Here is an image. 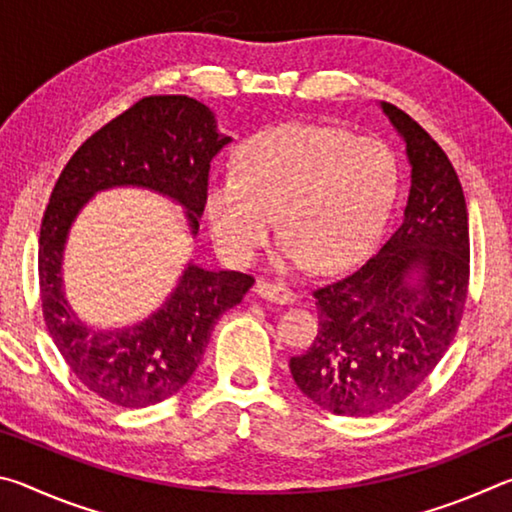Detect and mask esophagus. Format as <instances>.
I'll return each instance as SVG.
<instances>
[{"mask_svg":"<svg viewBox=\"0 0 512 512\" xmlns=\"http://www.w3.org/2000/svg\"><path fill=\"white\" fill-rule=\"evenodd\" d=\"M259 298L271 300L275 305H289L296 302V293L284 287V284H271V282H257L253 289Z\"/></svg>","mask_w":512,"mask_h":512,"instance_id":"34e87169","label":"esophagus"}]
</instances>
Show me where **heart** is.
<instances>
[{
	"mask_svg": "<svg viewBox=\"0 0 512 512\" xmlns=\"http://www.w3.org/2000/svg\"><path fill=\"white\" fill-rule=\"evenodd\" d=\"M397 189L393 155L375 140L314 124H280L241 146L237 171L214 173L205 214L219 253L246 266L284 237L275 271L348 266L379 235ZM278 221L275 222L274 219Z\"/></svg>",
	"mask_w": 512,
	"mask_h": 512,
	"instance_id": "1",
	"label": "heart"
}]
</instances>
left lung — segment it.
Returning a JSON list of instances; mask_svg holds the SVG:
<instances>
[{
	"label": "left lung",
	"mask_w": 512,
	"mask_h": 512,
	"mask_svg": "<svg viewBox=\"0 0 512 512\" xmlns=\"http://www.w3.org/2000/svg\"><path fill=\"white\" fill-rule=\"evenodd\" d=\"M379 106L411 164L404 219L366 264L314 291L318 334L289 361L311 402L352 418L391 409L429 377L454 341L470 280L467 205L452 162L404 110Z\"/></svg>",
	"instance_id": "obj_1"
}]
</instances>
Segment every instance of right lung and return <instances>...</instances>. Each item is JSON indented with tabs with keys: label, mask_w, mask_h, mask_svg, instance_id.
Returning a JSON list of instances; mask_svg holds the SVG:
<instances>
[{
	"label": "right lung",
	"mask_w": 512,
	"mask_h": 512,
	"mask_svg": "<svg viewBox=\"0 0 512 512\" xmlns=\"http://www.w3.org/2000/svg\"><path fill=\"white\" fill-rule=\"evenodd\" d=\"M230 142L205 103L183 94L146 97L88 137L60 173L40 225L42 316L67 366L103 400L144 409L178 393L201 363L216 320L244 300L253 277L189 262L149 318L97 329L76 316L65 296L69 230L94 194L140 187L183 207L196 237L210 162Z\"/></svg>",
	"instance_id": "1"
}]
</instances>
